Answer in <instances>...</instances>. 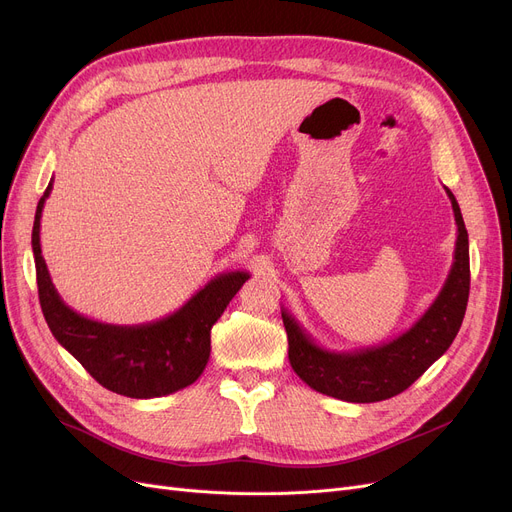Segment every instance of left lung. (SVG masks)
<instances>
[{
	"label": "left lung",
	"mask_w": 512,
	"mask_h": 512,
	"mask_svg": "<svg viewBox=\"0 0 512 512\" xmlns=\"http://www.w3.org/2000/svg\"><path fill=\"white\" fill-rule=\"evenodd\" d=\"M446 195L456 222L454 261L438 297L409 330L378 346L338 353L319 346L282 307L288 359L309 388L346 402H380L407 390L448 351L467 311L471 276L469 236L461 207L450 188H446Z\"/></svg>",
	"instance_id": "left-lung-1"
}]
</instances>
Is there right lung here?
<instances>
[{
    "instance_id": "1",
    "label": "right lung",
    "mask_w": 512,
    "mask_h": 512,
    "mask_svg": "<svg viewBox=\"0 0 512 512\" xmlns=\"http://www.w3.org/2000/svg\"><path fill=\"white\" fill-rule=\"evenodd\" d=\"M51 188L53 180L33 224L39 303L51 334L103 388L128 398L166 396L197 382L209 361L211 328L251 274H218L178 311L149 324L116 326L89 319L62 301L41 255V213Z\"/></svg>"
}]
</instances>
